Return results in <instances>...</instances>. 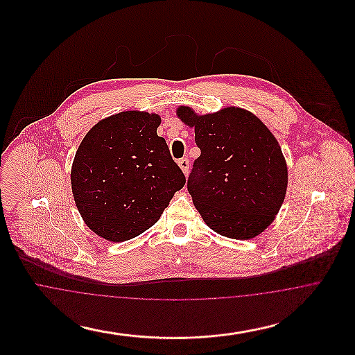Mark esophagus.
<instances>
[{
  "mask_svg": "<svg viewBox=\"0 0 355 355\" xmlns=\"http://www.w3.org/2000/svg\"><path fill=\"white\" fill-rule=\"evenodd\" d=\"M178 165H180V168L182 169V171L187 174L189 173V166H190V161L187 159V158H181L180 161H178Z\"/></svg>",
  "mask_w": 355,
  "mask_h": 355,
  "instance_id": "1",
  "label": "esophagus"
}]
</instances>
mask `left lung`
Segmentation results:
<instances>
[{
	"label": "left lung",
	"instance_id": "left-lung-1",
	"mask_svg": "<svg viewBox=\"0 0 355 355\" xmlns=\"http://www.w3.org/2000/svg\"><path fill=\"white\" fill-rule=\"evenodd\" d=\"M177 114L194 128L201 149L187 191L205 223L233 239L262 233L279 211L287 187L286 162L270 130L239 107L197 116L181 106Z\"/></svg>",
	"mask_w": 355,
	"mask_h": 355
}]
</instances>
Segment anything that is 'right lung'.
Returning <instances> with one entry per match:
<instances>
[{
  "label": "right lung",
  "instance_id": "add662e5",
  "mask_svg": "<svg viewBox=\"0 0 355 355\" xmlns=\"http://www.w3.org/2000/svg\"><path fill=\"white\" fill-rule=\"evenodd\" d=\"M157 114L122 112L85 135L71 168L74 201L98 236L122 242L159 220L185 174L157 135Z\"/></svg>",
  "mask_w": 355,
  "mask_h": 355
}]
</instances>
